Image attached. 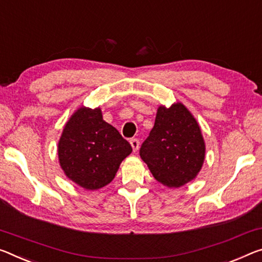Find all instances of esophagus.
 I'll use <instances>...</instances> for the list:
<instances>
[{"instance_id":"34e87169","label":"esophagus","mask_w":262,"mask_h":262,"mask_svg":"<svg viewBox=\"0 0 262 262\" xmlns=\"http://www.w3.org/2000/svg\"><path fill=\"white\" fill-rule=\"evenodd\" d=\"M130 144H132V148L134 151H138L139 146H140V141L138 139H132L130 140Z\"/></svg>"}]
</instances>
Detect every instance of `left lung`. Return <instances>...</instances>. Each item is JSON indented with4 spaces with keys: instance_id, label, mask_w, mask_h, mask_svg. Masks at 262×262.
I'll return each mask as SVG.
<instances>
[{
    "instance_id": "obj_1",
    "label": "left lung",
    "mask_w": 262,
    "mask_h": 262,
    "mask_svg": "<svg viewBox=\"0 0 262 262\" xmlns=\"http://www.w3.org/2000/svg\"><path fill=\"white\" fill-rule=\"evenodd\" d=\"M140 156L155 180L169 188H180L197 176L204 162L205 144L201 128L184 105L159 107Z\"/></svg>"
}]
</instances>
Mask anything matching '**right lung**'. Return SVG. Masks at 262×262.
I'll list each match as a JSON object with an SVG mask.
<instances>
[{"instance_id":"add662e5","label":"right lung","mask_w":262,"mask_h":262,"mask_svg":"<svg viewBox=\"0 0 262 262\" xmlns=\"http://www.w3.org/2000/svg\"><path fill=\"white\" fill-rule=\"evenodd\" d=\"M132 150L129 142L103 121L100 108L86 107L71 116L58 143L61 169L70 180L87 190L111 183Z\"/></svg>"}]
</instances>
